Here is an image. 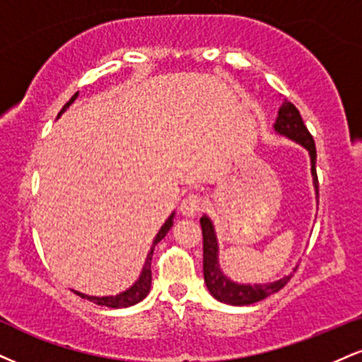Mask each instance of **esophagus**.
<instances>
[{"label":"esophagus","instance_id":"esophagus-1","mask_svg":"<svg viewBox=\"0 0 362 362\" xmlns=\"http://www.w3.org/2000/svg\"><path fill=\"white\" fill-rule=\"evenodd\" d=\"M200 209H202V197H200L199 194H194V192L185 195L184 200H182V204H180V212L187 217L197 216L200 212Z\"/></svg>","mask_w":362,"mask_h":362}]
</instances>
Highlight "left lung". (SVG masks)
Returning <instances> with one entry per match:
<instances>
[{"mask_svg":"<svg viewBox=\"0 0 362 362\" xmlns=\"http://www.w3.org/2000/svg\"><path fill=\"white\" fill-rule=\"evenodd\" d=\"M275 129L280 134H285L290 139L300 143L305 146L310 153L312 160V175L313 185H315L317 194H319V178H317V150L315 141L310 132L307 129L303 123L300 111L291 103H283L275 123ZM200 226H202V238H204V280H206L207 290L211 295L219 302L229 303V305H250L256 303L259 300L269 297V295L280 291L286 283L290 281V276H283L278 281L267 283V285H238V283L230 281L229 278L224 276L221 272L219 261H217V239L214 228H212L211 219L207 216L200 217Z\"/></svg>","mask_w":362,"mask_h":362,"instance_id":"obj_1","label":"left lung"}]
</instances>
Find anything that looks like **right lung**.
Returning <instances> with one entry per match:
<instances>
[{
  "label": "right lung",
  "instance_id": "1",
  "mask_svg": "<svg viewBox=\"0 0 362 362\" xmlns=\"http://www.w3.org/2000/svg\"><path fill=\"white\" fill-rule=\"evenodd\" d=\"M77 94H79V93L74 94L72 98H71V101H69V103L65 104V106L62 107V110H60L59 116L62 115V112H64L65 110H67V107L71 106V104H72L74 101H76ZM172 226H173V214L168 217L167 223H165V224L162 226V229H160L158 234H156V236H155V239H153V246H151V250H150V252H148V256H146V261H145V267H143L141 276H139V280H138L136 283H134L132 288L123 291V293H119V295H115V297H89V295L79 293V291H76V293L79 295V297H82V298H87V300H89V302H94V303H98V305L111 307V308L132 307V305H134V303L141 302V300L145 298L146 295H148V291H150V286H151V256H153V250H155V246L158 245V243L162 241V239L165 238V234L168 233Z\"/></svg>",
  "mask_w": 362,
  "mask_h": 362
}]
</instances>
